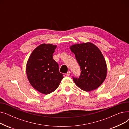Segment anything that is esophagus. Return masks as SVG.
<instances>
[{
    "label": "esophagus",
    "mask_w": 129,
    "mask_h": 129,
    "mask_svg": "<svg viewBox=\"0 0 129 129\" xmlns=\"http://www.w3.org/2000/svg\"><path fill=\"white\" fill-rule=\"evenodd\" d=\"M70 74H71V72H70V71H69L68 72H67V73H66V75H67V76H70Z\"/></svg>",
    "instance_id": "1"
}]
</instances>
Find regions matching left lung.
<instances>
[{
    "mask_svg": "<svg viewBox=\"0 0 129 129\" xmlns=\"http://www.w3.org/2000/svg\"><path fill=\"white\" fill-rule=\"evenodd\" d=\"M70 48L75 54L81 70L79 78L73 77L74 82L86 91L98 88L107 74L106 60L100 50L90 42L73 44Z\"/></svg>",
    "mask_w": 129,
    "mask_h": 129,
    "instance_id": "left-lung-1",
    "label": "left lung"
}]
</instances>
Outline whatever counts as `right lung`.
<instances>
[{"label":"right lung","instance_id":"right-lung-1","mask_svg":"<svg viewBox=\"0 0 129 129\" xmlns=\"http://www.w3.org/2000/svg\"><path fill=\"white\" fill-rule=\"evenodd\" d=\"M56 45L43 43L30 54L26 65V73L31 86L44 94L55 91L63 78L58 64L53 58Z\"/></svg>","mask_w":129,"mask_h":129}]
</instances>
